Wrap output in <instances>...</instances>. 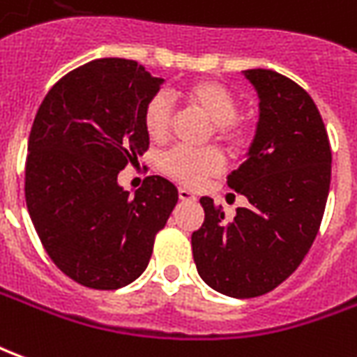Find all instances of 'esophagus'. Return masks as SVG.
<instances>
[{"label": "esophagus", "mask_w": 357, "mask_h": 357, "mask_svg": "<svg viewBox=\"0 0 357 357\" xmlns=\"http://www.w3.org/2000/svg\"><path fill=\"white\" fill-rule=\"evenodd\" d=\"M178 198L183 199V202H194L196 196L190 190H186V188H178Z\"/></svg>", "instance_id": "esophagus-1"}]
</instances>
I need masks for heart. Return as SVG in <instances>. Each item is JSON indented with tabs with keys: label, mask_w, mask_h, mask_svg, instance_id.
<instances>
[{
	"label": "heart",
	"mask_w": 357,
	"mask_h": 357,
	"mask_svg": "<svg viewBox=\"0 0 357 357\" xmlns=\"http://www.w3.org/2000/svg\"><path fill=\"white\" fill-rule=\"evenodd\" d=\"M174 100L188 103L202 111L213 125L211 136L232 153L242 151L254 138L252 119L236 113L238 100L229 86L219 80L202 78L173 92ZM173 121L171 102L163 93H155L146 102L142 111V126L151 142H165ZM225 165L223 153L209 146L202 150L171 148L159 158L161 173L184 186H198L206 178L221 173Z\"/></svg>",
	"instance_id": "b5f03b06"
}]
</instances>
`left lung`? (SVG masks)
I'll return each mask as SVG.
<instances>
[{
  "mask_svg": "<svg viewBox=\"0 0 357 357\" xmlns=\"http://www.w3.org/2000/svg\"><path fill=\"white\" fill-rule=\"evenodd\" d=\"M259 93L250 158L227 184L246 196L234 219L202 198L206 219L192 232L202 279L232 298L267 294L302 264L317 236L331 186V144L319 109L300 84L269 69L246 70Z\"/></svg>",
  "mask_w": 357,
  "mask_h": 357,
  "instance_id": "1",
  "label": "left lung"
}]
</instances>
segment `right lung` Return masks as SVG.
Masks as SVG:
<instances>
[{
    "label": "right lung",
    "instance_id": "add662e5",
    "mask_svg": "<svg viewBox=\"0 0 357 357\" xmlns=\"http://www.w3.org/2000/svg\"><path fill=\"white\" fill-rule=\"evenodd\" d=\"M153 78L130 59H96L45 93L29 136L24 198L42 246L69 279L93 290L136 280L178 192L146 176L134 196L117 184L150 146L142 126Z\"/></svg>",
    "mask_w": 357,
    "mask_h": 357
}]
</instances>
